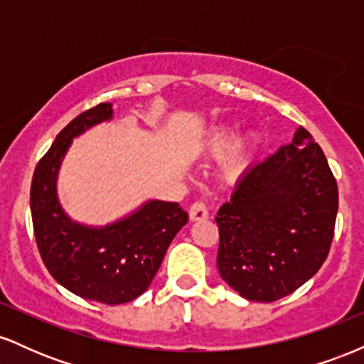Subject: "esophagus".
I'll list each match as a JSON object with an SVG mask.
<instances>
[{"label": "esophagus", "instance_id": "34e87169", "mask_svg": "<svg viewBox=\"0 0 364 364\" xmlns=\"http://www.w3.org/2000/svg\"><path fill=\"white\" fill-rule=\"evenodd\" d=\"M208 217V210L205 207V203L196 200L195 203H191L190 207V219L191 220H205Z\"/></svg>", "mask_w": 364, "mask_h": 364}]
</instances>
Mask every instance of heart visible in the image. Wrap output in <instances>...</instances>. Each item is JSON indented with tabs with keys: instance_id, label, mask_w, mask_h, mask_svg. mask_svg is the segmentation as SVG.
<instances>
[{
	"instance_id": "heart-1",
	"label": "heart",
	"mask_w": 364,
	"mask_h": 364,
	"mask_svg": "<svg viewBox=\"0 0 364 364\" xmlns=\"http://www.w3.org/2000/svg\"><path fill=\"white\" fill-rule=\"evenodd\" d=\"M236 144V132L232 128H220L217 132L212 133L207 140V150L212 156H224L229 150L235 147ZM250 159H252V144H243L240 145L236 150H232V154L228 159V164L225 169L231 176H237L246 169V166L250 164Z\"/></svg>"
}]
</instances>
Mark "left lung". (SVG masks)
<instances>
[{
    "instance_id": "left-lung-1",
    "label": "left lung",
    "mask_w": 364,
    "mask_h": 364,
    "mask_svg": "<svg viewBox=\"0 0 364 364\" xmlns=\"http://www.w3.org/2000/svg\"><path fill=\"white\" fill-rule=\"evenodd\" d=\"M339 190L306 128L250 168L215 217L217 269L250 301L272 303L318 272L330 252Z\"/></svg>"
}]
</instances>
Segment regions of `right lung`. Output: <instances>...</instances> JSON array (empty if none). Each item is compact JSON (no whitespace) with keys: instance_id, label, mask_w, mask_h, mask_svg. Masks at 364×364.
<instances>
[{"instance_id":"add662e5","label":"right lung","mask_w":364,"mask_h":364,"mask_svg":"<svg viewBox=\"0 0 364 364\" xmlns=\"http://www.w3.org/2000/svg\"><path fill=\"white\" fill-rule=\"evenodd\" d=\"M111 116V104L101 102L61 129L36 166L31 212L37 248L49 274L83 299L121 304L150 286L171 241L188 223V214L176 202L154 200L102 229L85 228L65 215L54 190L61 157L73 136Z\"/></svg>"}]
</instances>
